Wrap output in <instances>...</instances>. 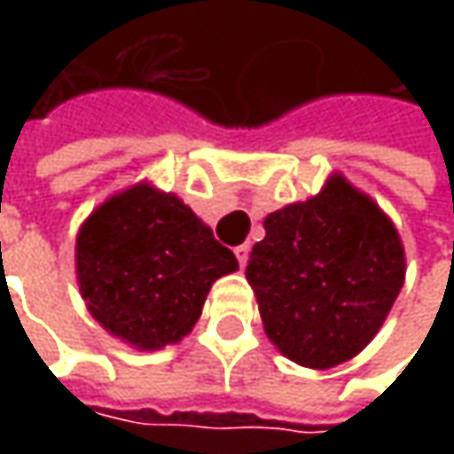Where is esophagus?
Here are the masks:
<instances>
[{
    "instance_id": "esophagus-1",
    "label": "esophagus",
    "mask_w": 454,
    "mask_h": 454,
    "mask_svg": "<svg viewBox=\"0 0 454 454\" xmlns=\"http://www.w3.org/2000/svg\"><path fill=\"white\" fill-rule=\"evenodd\" d=\"M235 257L237 262H239V268H245V265H247V257H250V245H239V247H235Z\"/></svg>"
}]
</instances>
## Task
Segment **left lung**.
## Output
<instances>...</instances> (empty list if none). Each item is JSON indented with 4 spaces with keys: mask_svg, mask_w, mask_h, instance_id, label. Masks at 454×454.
I'll use <instances>...</instances> for the list:
<instances>
[{
    "mask_svg": "<svg viewBox=\"0 0 454 454\" xmlns=\"http://www.w3.org/2000/svg\"><path fill=\"white\" fill-rule=\"evenodd\" d=\"M404 272L392 219L333 174L321 194L265 217V239L245 275L278 351L308 369H331L369 346Z\"/></svg>",
    "mask_w": 454,
    "mask_h": 454,
    "instance_id": "obj_1",
    "label": "left lung"
}]
</instances>
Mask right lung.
Here are the masks:
<instances>
[{"label":"right lung","instance_id":"add662e5","mask_svg":"<svg viewBox=\"0 0 454 454\" xmlns=\"http://www.w3.org/2000/svg\"><path fill=\"white\" fill-rule=\"evenodd\" d=\"M237 257L176 194L141 182L82 222L75 270L90 316L141 351L182 340Z\"/></svg>","mask_w":454,"mask_h":454}]
</instances>
